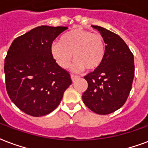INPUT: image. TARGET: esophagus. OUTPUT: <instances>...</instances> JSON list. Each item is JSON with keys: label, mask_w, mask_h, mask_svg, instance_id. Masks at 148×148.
Wrapping results in <instances>:
<instances>
[{"label": "esophagus", "mask_w": 148, "mask_h": 148, "mask_svg": "<svg viewBox=\"0 0 148 148\" xmlns=\"http://www.w3.org/2000/svg\"><path fill=\"white\" fill-rule=\"evenodd\" d=\"M71 80H72V82H74L75 80H76L77 77H78V76H77V75H74V74H71Z\"/></svg>", "instance_id": "esophagus-1"}]
</instances>
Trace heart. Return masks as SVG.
<instances>
[{
    "mask_svg": "<svg viewBox=\"0 0 148 148\" xmlns=\"http://www.w3.org/2000/svg\"><path fill=\"white\" fill-rule=\"evenodd\" d=\"M105 42L99 33H92L77 28L64 34L60 42H54L50 47V53L56 63L62 68H67L72 60L73 68L92 71L98 68L105 57Z\"/></svg>",
    "mask_w": 148,
    "mask_h": 148,
    "instance_id": "heart-1",
    "label": "heart"
}]
</instances>
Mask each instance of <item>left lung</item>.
Listing matches in <instances>:
<instances>
[{
    "mask_svg": "<svg viewBox=\"0 0 148 148\" xmlns=\"http://www.w3.org/2000/svg\"><path fill=\"white\" fill-rule=\"evenodd\" d=\"M106 43L101 65L84 76L88 88L82 95L88 109L99 115L116 111L127 101L134 77V55L126 42L114 32L92 25Z\"/></svg>",
    "mask_w": 148,
    "mask_h": 148,
    "instance_id": "8db88e82",
    "label": "left lung"
}]
</instances>
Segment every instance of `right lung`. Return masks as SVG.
<instances>
[{
  "label": "right lung",
  "mask_w": 148,
  "mask_h": 148,
  "mask_svg": "<svg viewBox=\"0 0 148 148\" xmlns=\"http://www.w3.org/2000/svg\"><path fill=\"white\" fill-rule=\"evenodd\" d=\"M67 27L41 25L12 42L4 60L6 89L19 109L32 116L53 112L71 84V75L56 64L50 47Z\"/></svg>",
  "instance_id": "right-lung-1"
}]
</instances>
